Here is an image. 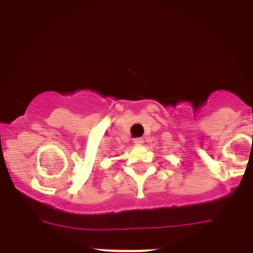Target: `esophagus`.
Segmentation results:
<instances>
[{
  "label": "esophagus",
  "instance_id": "obj_1",
  "mask_svg": "<svg viewBox=\"0 0 253 253\" xmlns=\"http://www.w3.org/2000/svg\"><path fill=\"white\" fill-rule=\"evenodd\" d=\"M143 142H144V139H143V138H135V139H134V143H135L137 146H140V144H143Z\"/></svg>",
  "mask_w": 253,
  "mask_h": 253
}]
</instances>
